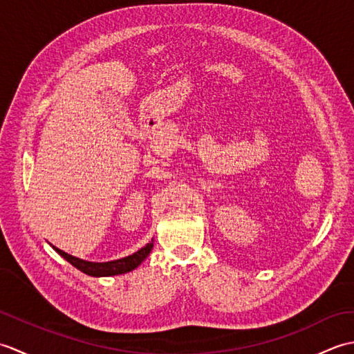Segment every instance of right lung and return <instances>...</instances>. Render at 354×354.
Instances as JSON below:
<instances>
[{
	"mask_svg": "<svg viewBox=\"0 0 354 354\" xmlns=\"http://www.w3.org/2000/svg\"><path fill=\"white\" fill-rule=\"evenodd\" d=\"M55 248V251L62 255V257L70 261L74 268H77L82 272L91 277H112V275H122L126 272H131L135 268H138L142 261L147 259V255L150 254L153 248V239L152 242H149L146 246H142L141 250H138L137 252H133L132 255H127V257L118 259V260H111V261H88V260H82L79 257H74V255H70L64 252L59 248Z\"/></svg>",
	"mask_w": 354,
	"mask_h": 354,
	"instance_id": "obj_1",
	"label": "right lung"
}]
</instances>
